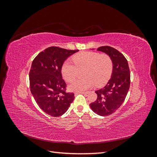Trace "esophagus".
I'll return each instance as SVG.
<instances>
[{"label":"esophagus","mask_w":157,"mask_h":157,"mask_svg":"<svg viewBox=\"0 0 157 157\" xmlns=\"http://www.w3.org/2000/svg\"><path fill=\"white\" fill-rule=\"evenodd\" d=\"M88 92H76L75 94H88Z\"/></svg>","instance_id":"1"}]
</instances>
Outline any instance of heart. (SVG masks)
<instances>
[{
  "label": "heart",
  "instance_id": "heart-1",
  "mask_svg": "<svg viewBox=\"0 0 157 157\" xmlns=\"http://www.w3.org/2000/svg\"><path fill=\"white\" fill-rule=\"evenodd\" d=\"M73 62L66 60L61 65V74L70 82L77 77L78 71L83 70L82 79H77L70 84L73 91L82 92L96 85L100 87L110 79L113 70V61L107 54L95 52H82L73 55Z\"/></svg>",
  "mask_w": 157,
  "mask_h": 157
}]
</instances>
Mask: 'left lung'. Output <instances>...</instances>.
<instances>
[{"label": "left lung", "instance_id": "8db88e82", "mask_svg": "<svg viewBox=\"0 0 157 157\" xmlns=\"http://www.w3.org/2000/svg\"><path fill=\"white\" fill-rule=\"evenodd\" d=\"M98 51L111 56L113 70L106 86L97 90L96 100L90 104L92 110L100 116H108L115 112L124 101L130 85V71L127 59L122 53L113 47L100 46Z\"/></svg>", "mask_w": 157, "mask_h": 157}]
</instances>
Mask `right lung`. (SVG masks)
I'll use <instances>...</instances> for the list:
<instances>
[{
	"mask_svg": "<svg viewBox=\"0 0 157 157\" xmlns=\"http://www.w3.org/2000/svg\"><path fill=\"white\" fill-rule=\"evenodd\" d=\"M78 51L50 46L33 61L29 71L31 92L37 105L52 117L62 115L74 100L75 94L67 92L61 65L69 56Z\"/></svg>",
	"mask_w": 157,
	"mask_h": 157,
	"instance_id": "add662e5",
	"label": "right lung"
}]
</instances>
